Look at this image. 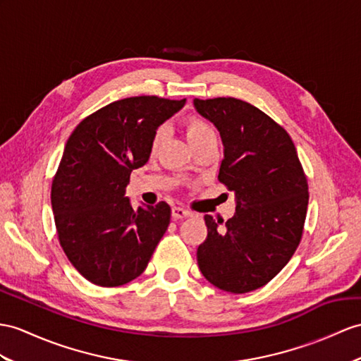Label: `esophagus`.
I'll return each mask as SVG.
<instances>
[{"label": "esophagus", "instance_id": "esophagus-1", "mask_svg": "<svg viewBox=\"0 0 361 361\" xmlns=\"http://www.w3.org/2000/svg\"><path fill=\"white\" fill-rule=\"evenodd\" d=\"M171 216H173L174 219H183V217H190V216H191V213H190L188 209L182 208V207H173V209H171Z\"/></svg>", "mask_w": 361, "mask_h": 361}]
</instances>
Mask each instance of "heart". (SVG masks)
I'll return each instance as SVG.
<instances>
[{
	"label": "heart",
	"mask_w": 361,
	"mask_h": 361,
	"mask_svg": "<svg viewBox=\"0 0 361 361\" xmlns=\"http://www.w3.org/2000/svg\"><path fill=\"white\" fill-rule=\"evenodd\" d=\"M183 128H185L187 137L192 147H197L200 144L208 142V140L217 139L214 127L211 126L205 118L199 116V114H190V116L183 119ZM165 135L166 133H165L164 127L156 128V131L153 133V137H152V144H150V150L153 153L161 147L162 140L165 139Z\"/></svg>",
	"instance_id": "heart-1"
}]
</instances>
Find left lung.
<instances>
[{
  "instance_id": "1",
  "label": "left lung",
  "mask_w": 361,
  "mask_h": 361,
  "mask_svg": "<svg viewBox=\"0 0 361 361\" xmlns=\"http://www.w3.org/2000/svg\"><path fill=\"white\" fill-rule=\"evenodd\" d=\"M195 107L221 131L219 180L235 195V214L226 222L205 216L199 268L222 291L250 293L274 279L302 240L306 174L288 131L250 102L195 99Z\"/></svg>"
}]
</instances>
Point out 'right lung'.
Wrapping results in <instances>:
<instances>
[{
  "mask_svg": "<svg viewBox=\"0 0 361 361\" xmlns=\"http://www.w3.org/2000/svg\"><path fill=\"white\" fill-rule=\"evenodd\" d=\"M187 99L133 96L84 118L70 135L51 182L61 248L98 286L126 285L145 271L170 225L171 208L130 207L126 187L147 164L156 128Z\"/></svg>",
  "mask_w": 361,
  "mask_h": 361,
  "instance_id": "obj_1",
  "label": "right lung"
}]
</instances>
